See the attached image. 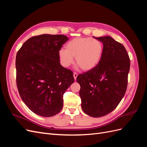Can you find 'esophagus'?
I'll return each instance as SVG.
<instances>
[{
    "mask_svg": "<svg viewBox=\"0 0 147 147\" xmlns=\"http://www.w3.org/2000/svg\"><path fill=\"white\" fill-rule=\"evenodd\" d=\"M73 75H74V78L75 80L77 79V76H78V74H77V73L74 72V74H73Z\"/></svg>",
    "mask_w": 147,
    "mask_h": 147,
    "instance_id": "34e87169",
    "label": "esophagus"
}]
</instances>
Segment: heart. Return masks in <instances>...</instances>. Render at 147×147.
I'll return each instance as SVG.
<instances>
[{
	"mask_svg": "<svg viewBox=\"0 0 147 147\" xmlns=\"http://www.w3.org/2000/svg\"><path fill=\"white\" fill-rule=\"evenodd\" d=\"M104 46L98 40L91 37H76L69 41L65 49H60L58 57L61 64L68 67L74 63V57L78 66L83 71L94 69L102 59Z\"/></svg>",
	"mask_w": 147,
	"mask_h": 147,
	"instance_id": "b5f03b06",
	"label": "heart"
}]
</instances>
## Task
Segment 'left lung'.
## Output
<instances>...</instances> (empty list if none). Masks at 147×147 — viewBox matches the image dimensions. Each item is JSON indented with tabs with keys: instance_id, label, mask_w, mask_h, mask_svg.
Returning a JSON list of instances; mask_svg holds the SVG:
<instances>
[{
	"instance_id": "1",
	"label": "left lung",
	"mask_w": 147,
	"mask_h": 147,
	"mask_svg": "<svg viewBox=\"0 0 147 147\" xmlns=\"http://www.w3.org/2000/svg\"><path fill=\"white\" fill-rule=\"evenodd\" d=\"M94 38L103 43L102 59L94 69L78 75L77 81L83 111L100 117L112 112L125 94L130 59L124 47L112 37Z\"/></svg>"
}]
</instances>
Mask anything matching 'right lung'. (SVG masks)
<instances>
[{"label":"right lung","mask_w":147,"mask_h":147,"mask_svg":"<svg viewBox=\"0 0 147 147\" xmlns=\"http://www.w3.org/2000/svg\"><path fill=\"white\" fill-rule=\"evenodd\" d=\"M69 40L42 34L26 41L16 57V84L22 100L40 116L50 117L63 109V95L74 82L73 72L59 63L58 51Z\"/></svg>","instance_id":"right-lung-1"}]
</instances>
